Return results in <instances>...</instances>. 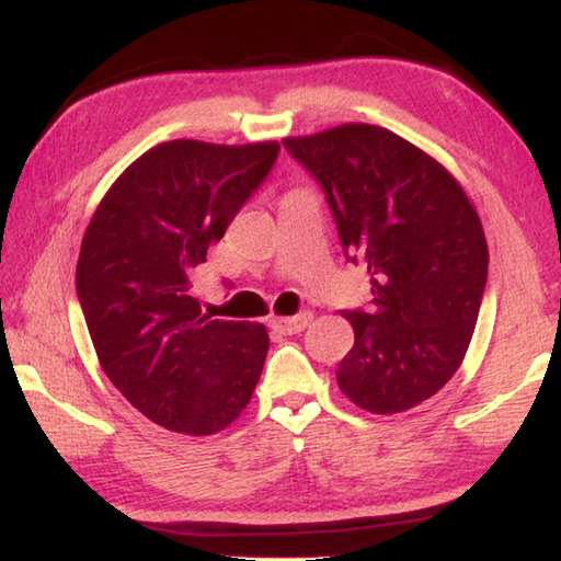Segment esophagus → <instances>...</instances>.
Segmentation results:
<instances>
[{"instance_id": "1", "label": "esophagus", "mask_w": 561, "mask_h": 561, "mask_svg": "<svg viewBox=\"0 0 561 561\" xmlns=\"http://www.w3.org/2000/svg\"><path fill=\"white\" fill-rule=\"evenodd\" d=\"M312 320V312H298L293 318H273L271 328L278 330L280 335H298V332L306 330Z\"/></svg>"}]
</instances>
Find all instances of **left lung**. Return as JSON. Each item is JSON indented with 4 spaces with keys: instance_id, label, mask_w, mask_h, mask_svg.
Listing matches in <instances>:
<instances>
[{
    "instance_id": "left-lung-1",
    "label": "left lung",
    "mask_w": 561,
    "mask_h": 561,
    "mask_svg": "<svg viewBox=\"0 0 561 561\" xmlns=\"http://www.w3.org/2000/svg\"><path fill=\"white\" fill-rule=\"evenodd\" d=\"M325 190L340 243L371 280V308L342 312L355 347L337 385L371 414H401L456 375L488 280L476 206L434 157L379 125L286 137Z\"/></svg>"
}]
</instances>
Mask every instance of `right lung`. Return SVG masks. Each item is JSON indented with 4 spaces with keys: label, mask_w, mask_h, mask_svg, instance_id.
Instances as JSON below:
<instances>
[{
    "label": "right lung",
    "mask_w": 561,
    "mask_h": 561,
    "mask_svg": "<svg viewBox=\"0 0 561 561\" xmlns=\"http://www.w3.org/2000/svg\"><path fill=\"white\" fill-rule=\"evenodd\" d=\"M278 150L273 140L157 145L117 176L83 233L76 290L98 362L157 426L219 434L259 385L268 332L204 316L192 273Z\"/></svg>",
    "instance_id": "obj_1"
}]
</instances>
